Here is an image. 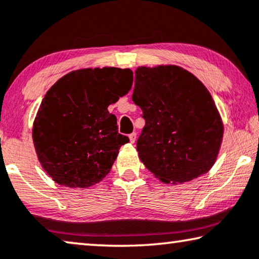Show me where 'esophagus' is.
<instances>
[{"label": "esophagus", "instance_id": "esophagus-1", "mask_svg": "<svg viewBox=\"0 0 259 259\" xmlns=\"http://www.w3.org/2000/svg\"><path fill=\"white\" fill-rule=\"evenodd\" d=\"M128 138H130V141H131V142H132V144H133V142L137 140V133H136V132L131 133V134H130V136H128Z\"/></svg>", "mask_w": 259, "mask_h": 259}]
</instances>
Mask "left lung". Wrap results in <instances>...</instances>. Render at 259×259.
<instances>
[{"label": "left lung", "mask_w": 259, "mask_h": 259, "mask_svg": "<svg viewBox=\"0 0 259 259\" xmlns=\"http://www.w3.org/2000/svg\"><path fill=\"white\" fill-rule=\"evenodd\" d=\"M132 99L145 127L137 151L163 182L182 183L205 174L215 162L223 125L210 93L182 67H139Z\"/></svg>", "instance_id": "1"}]
</instances>
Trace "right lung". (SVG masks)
<instances>
[{
	"label": "right lung",
	"mask_w": 259,
	"mask_h": 259,
	"mask_svg": "<svg viewBox=\"0 0 259 259\" xmlns=\"http://www.w3.org/2000/svg\"><path fill=\"white\" fill-rule=\"evenodd\" d=\"M130 69L72 71L47 92L37 112L32 139L44 170L62 186L86 188L110 173L128 137L118 132L108 105L132 88Z\"/></svg>",
	"instance_id": "obj_1"
}]
</instances>
